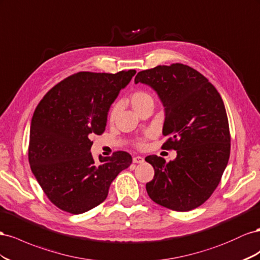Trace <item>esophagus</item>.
<instances>
[{"label":"esophagus","mask_w":260,"mask_h":260,"mask_svg":"<svg viewBox=\"0 0 260 260\" xmlns=\"http://www.w3.org/2000/svg\"><path fill=\"white\" fill-rule=\"evenodd\" d=\"M144 158L140 157V155H135V157H133V162L134 163H143L144 162Z\"/></svg>","instance_id":"esophagus-1"}]
</instances>
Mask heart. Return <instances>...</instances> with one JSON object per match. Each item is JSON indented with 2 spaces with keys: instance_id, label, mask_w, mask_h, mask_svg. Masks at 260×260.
Listing matches in <instances>:
<instances>
[{
  "instance_id": "b5f03b06",
  "label": "heart",
  "mask_w": 260,
  "mask_h": 260,
  "mask_svg": "<svg viewBox=\"0 0 260 260\" xmlns=\"http://www.w3.org/2000/svg\"><path fill=\"white\" fill-rule=\"evenodd\" d=\"M128 103L131 105V107L134 109L137 113H139V111H142L144 108L148 107V106H153V97L150 92H148L146 90H142V89H139V90H136L134 92H132L129 94V97L127 99ZM120 109H121V105L118 102L114 103L111 108L110 112H109V120L110 122H114V120L116 118L118 112H120ZM137 145L139 147H143L144 146V140H138Z\"/></svg>"
}]
</instances>
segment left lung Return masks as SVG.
I'll use <instances>...</instances> for the list:
<instances>
[{"label": "left lung", "mask_w": 260, "mask_h": 260, "mask_svg": "<svg viewBox=\"0 0 260 260\" xmlns=\"http://www.w3.org/2000/svg\"><path fill=\"white\" fill-rule=\"evenodd\" d=\"M150 86L165 107V149L173 161L148 155L154 176L148 195L160 206L188 211L203 205L220 183L230 158L231 136L224 103L214 86L187 65H159L139 72L135 84Z\"/></svg>", "instance_id": "1"}]
</instances>
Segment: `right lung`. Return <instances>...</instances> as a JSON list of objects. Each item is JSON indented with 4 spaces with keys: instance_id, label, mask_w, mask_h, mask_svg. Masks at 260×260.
<instances>
[{
    "instance_id": "1",
    "label": "right lung",
    "mask_w": 260,
    "mask_h": 260,
    "mask_svg": "<svg viewBox=\"0 0 260 260\" xmlns=\"http://www.w3.org/2000/svg\"><path fill=\"white\" fill-rule=\"evenodd\" d=\"M135 70L116 74L79 72L47 92L30 125L28 159L44 194L57 208L84 213L108 196L112 181L132 163V155L90 152V137L106 129L110 107L128 85Z\"/></svg>"
}]
</instances>
